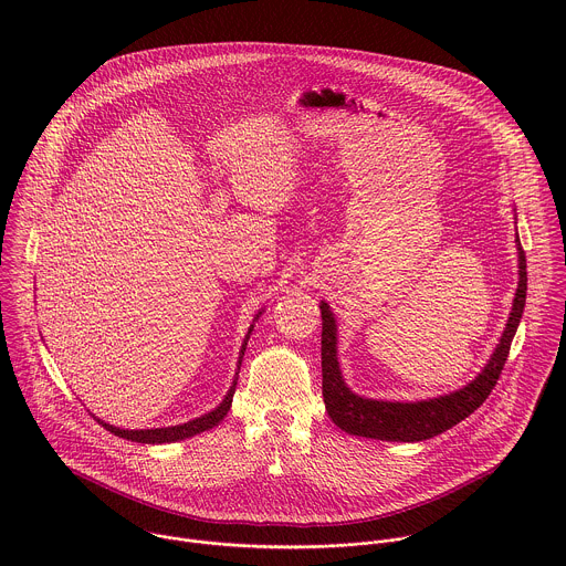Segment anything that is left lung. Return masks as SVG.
<instances>
[{
  "mask_svg": "<svg viewBox=\"0 0 566 566\" xmlns=\"http://www.w3.org/2000/svg\"><path fill=\"white\" fill-rule=\"evenodd\" d=\"M516 220V218H514ZM518 254V285L512 303L510 318L501 333L496 348L492 350L484 370L464 388L422 401H381L355 395L339 370L337 361V324L331 307L321 301L323 312V397L331 420L350 436L388 440V442H420L429 440L460 420L471 416L492 392L503 364L510 353V344L521 323L527 294V263L521 240L516 233Z\"/></svg>",
  "mask_w": 566,
  "mask_h": 566,
  "instance_id": "1",
  "label": "left lung"
}]
</instances>
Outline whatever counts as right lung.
<instances>
[{
	"label": "right lung",
	"instance_id": "1",
	"mask_svg": "<svg viewBox=\"0 0 566 566\" xmlns=\"http://www.w3.org/2000/svg\"><path fill=\"white\" fill-rule=\"evenodd\" d=\"M261 316V312L254 316L252 323H256ZM254 324H250L245 337H243L242 348H240V359H238V373H235V379L227 392V397L222 399V403L218 405L216 409H211L209 413H202L189 422H182V424H171V427H157V429H119L115 424H108L104 422L102 418L93 416L106 431L119 436V438H126V440H133V442H142V444H163V442H178V440H185V438H191L196 433H202L207 429H213L231 409L233 403V395H235V386H238V375H240V366H242L243 353H245V344L250 339V333H252Z\"/></svg>",
	"mask_w": 566,
	"mask_h": 566
}]
</instances>
